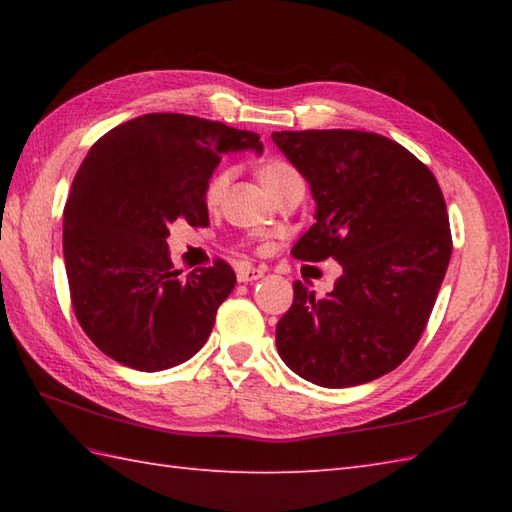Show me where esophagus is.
Wrapping results in <instances>:
<instances>
[{
	"mask_svg": "<svg viewBox=\"0 0 512 512\" xmlns=\"http://www.w3.org/2000/svg\"><path fill=\"white\" fill-rule=\"evenodd\" d=\"M264 277V270L262 268H255V266H246L242 264L237 268V281L239 284H250V281H257Z\"/></svg>",
	"mask_w": 512,
	"mask_h": 512,
	"instance_id": "obj_1",
	"label": "esophagus"
}]
</instances>
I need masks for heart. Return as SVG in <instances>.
Wrapping results in <instances>:
<instances>
[{
	"mask_svg": "<svg viewBox=\"0 0 512 512\" xmlns=\"http://www.w3.org/2000/svg\"><path fill=\"white\" fill-rule=\"evenodd\" d=\"M295 173L297 171L292 169L288 162L275 158V160H266L264 165L259 167V180H262V184H264L268 191H273L277 184H281L290 176H295ZM231 178H233L231 169H217L213 176L209 178V182H206V187H204V202L209 204V206L220 204L222 198H224V193H226L228 182H231Z\"/></svg>",
	"mask_w": 512,
	"mask_h": 512,
	"instance_id": "1",
	"label": "heart"
}]
</instances>
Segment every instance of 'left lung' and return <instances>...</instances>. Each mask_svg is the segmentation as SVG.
I'll return each mask as SVG.
<instances>
[{
    "label": "left lung",
    "instance_id": "1",
    "mask_svg": "<svg viewBox=\"0 0 512 512\" xmlns=\"http://www.w3.org/2000/svg\"><path fill=\"white\" fill-rule=\"evenodd\" d=\"M273 140L317 202V222L292 257H332L343 268L323 299L295 281V301L277 323L279 356L314 385L369 383L416 347L447 273L453 244L440 184L380 134L308 129Z\"/></svg>",
    "mask_w": 512,
    "mask_h": 512
}]
</instances>
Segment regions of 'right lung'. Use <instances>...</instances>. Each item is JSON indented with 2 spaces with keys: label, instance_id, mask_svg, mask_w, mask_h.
I'll return each mask as SVG.
<instances>
[{
  "label": "right lung",
  "instance_id": "obj_1",
  "mask_svg": "<svg viewBox=\"0 0 512 512\" xmlns=\"http://www.w3.org/2000/svg\"><path fill=\"white\" fill-rule=\"evenodd\" d=\"M264 145L244 129L187 114H145L101 136L63 209V259L90 341L138 372L180 365L213 330L235 288L222 259L189 275L169 257V224H209L204 187L217 162Z\"/></svg>",
  "mask_w": 512,
  "mask_h": 512
}]
</instances>
